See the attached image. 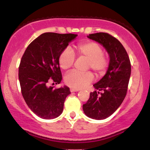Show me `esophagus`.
Instances as JSON below:
<instances>
[{
	"label": "esophagus",
	"instance_id": "1",
	"mask_svg": "<svg viewBox=\"0 0 150 150\" xmlns=\"http://www.w3.org/2000/svg\"><path fill=\"white\" fill-rule=\"evenodd\" d=\"M70 90L71 92H78V91H80V89H75V88H70Z\"/></svg>",
	"mask_w": 150,
	"mask_h": 150
}]
</instances>
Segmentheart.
<instances>
[{
    "instance_id": "b5f03b06",
    "label": "heart",
    "mask_w": 150,
    "mask_h": 150,
    "mask_svg": "<svg viewBox=\"0 0 150 150\" xmlns=\"http://www.w3.org/2000/svg\"><path fill=\"white\" fill-rule=\"evenodd\" d=\"M77 55L87 58V68H92L98 75H102L107 68L108 62L104 56L101 46L94 42L80 43L75 47ZM75 56L69 49L61 51L58 57V64L61 69L66 70L73 66ZM65 82L72 88L81 89L85 87L94 80L91 72L80 73L73 70L65 76Z\"/></svg>"
}]
</instances>
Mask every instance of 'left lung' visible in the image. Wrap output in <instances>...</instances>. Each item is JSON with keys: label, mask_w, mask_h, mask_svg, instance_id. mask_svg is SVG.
Segmentation results:
<instances>
[{"label": "left lung", "mask_w": 150, "mask_h": 150, "mask_svg": "<svg viewBox=\"0 0 150 150\" xmlns=\"http://www.w3.org/2000/svg\"><path fill=\"white\" fill-rule=\"evenodd\" d=\"M87 37L102 45L110 58L105 75L93 85L98 91L91 92L88 101L82 106L89 118L103 120L113 114L124 100L131 65L125 48L115 37L104 32L91 34Z\"/></svg>", "instance_id": "8db88e82"}]
</instances>
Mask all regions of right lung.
Masks as SVG:
<instances>
[{
    "label": "right lung",
    "mask_w": 150,
    "mask_h": 150,
    "mask_svg": "<svg viewBox=\"0 0 150 150\" xmlns=\"http://www.w3.org/2000/svg\"><path fill=\"white\" fill-rule=\"evenodd\" d=\"M74 34L46 32L27 46L19 67L22 94L32 112L44 119L57 118L63 112L64 101L70 94L69 87H49L53 81L62 80L58 57L68 44L77 37Z\"/></svg>",
    "instance_id": "1"
}]
</instances>
